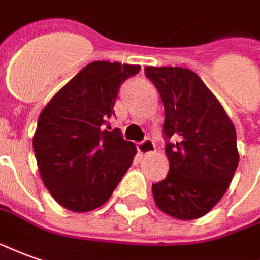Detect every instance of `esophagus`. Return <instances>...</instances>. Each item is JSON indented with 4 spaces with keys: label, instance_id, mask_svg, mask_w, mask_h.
I'll list each match as a JSON object with an SVG mask.
<instances>
[{
    "label": "esophagus",
    "instance_id": "1",
    "mask_svg": "<svg viewBox=\"0 0 260 260\" xmlns=\"http://www.w3.org/2000/svg\"><path fill=\"white\" fill-rule=\"evenodd\" d=\"M138 150H139V153H142V155L152 153V152L155 150V143H153V141H152L150 138H145L142 142L138 143Z\"/></svg>",
    "mask_w": 260,
    "mask_h": 260
}]
</instances>
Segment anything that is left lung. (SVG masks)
<instances>
[{
	"mask_svg": "<svg viewBox=\"0 0 260 260\" xmlns=\"http://www.w3.org/2000/svg\"><path fill=\"white\" fill-rule=\"evenodd\" d=\"M165 107L169 173L152 184L156 206L179 219L203 217L224 196L237 170V132L197 74L183 67H145Z\"/></svg>",
	"mask_w": 260,
	"mask_h": 260,
	"instance_id": "1",
	"label": "left lung"
}]
</instances>
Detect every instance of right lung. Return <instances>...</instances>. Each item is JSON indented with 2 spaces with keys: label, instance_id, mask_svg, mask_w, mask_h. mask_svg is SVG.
I'll return each mask as SVG.
<instances>
[{
  "label": "right lung",
  "instance_id": "add662e5",
  "mask_svg": "<svg viewBox=\"0 0 260 260\" xmlns=\"http://www.w3.org/2000/svg\"><path fill=\"white\" fill-rule=\"evenodd\" d=\"M141 66L92 61L49 101L38 119L34 152L53 199L74 212L91 211L111 197L136 148L110 126L125 80Z\"/></svg>",
  "mask_w": 260,
  "mask_h": 260
}]
</instances>
